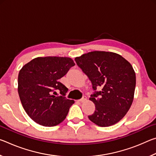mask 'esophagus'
<instances>
[{
  "label": "esophagus",
  "instance_id": "1",
  "mask_svg": "<svg viewBox=\"0 0 156 156\" xmlns=\"http://www.w3.org/2000/svg\"><path fill=\"white\" fill-rule=\"evenodd\" d=\"M86 100H87V96H83V98H82L81 99L79 100L78 101L80 102H83L85 101Z\"/></svg>",
  "mask_w": 156,
  "mask_h": 156
}]
</instances>
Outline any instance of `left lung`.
Returning a JSON list of instances; mask_svg holds the SVG:
<instances>
[{
    "label": "left lung",
    "instance_id": "1",
    "mask_svg": "<svg viewBox=\"0 0 156 156\" xmlns=\"http://www.w3.org/2000/svg\"><path fill=\"white\" fill-rule=\"evenodd\" d=\"M75 61L94 91L89 100L96 109L89 119L104 127L119 122L133 100L136 80L131 65L119 54L99 51L83 54Z\"/></svg>",
    "mask_w": 156,
    "mask_h": 156
}]
</instances>
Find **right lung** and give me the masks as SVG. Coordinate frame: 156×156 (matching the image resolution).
Masks as SVG:
<instances>
[{"label":"right lung","instance_id":"add662e5","mask_svg":"<svg viewBox=\"0 0 156 156\" xmlns=\"http://www.w3.org/2000/svg\"><path fill=\"white\" fill-rule=\"evenodd\" d=\"M75 65L66 57H38L23 66L18 78V91L26 113L34 122L54 126L65 119L74 100L65 97L68 89L59 82ZM55 90L61 96L56 97Z\"/></svg>","mask_w":156,"mask_h":156}]
</instances>
